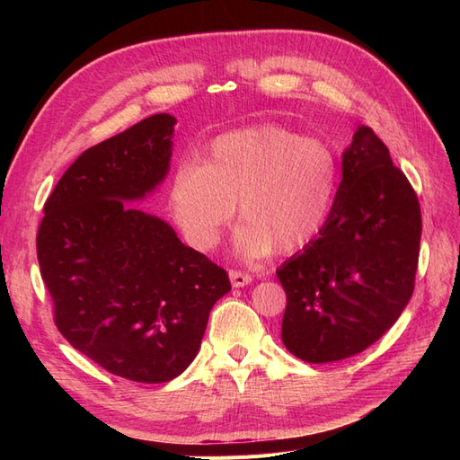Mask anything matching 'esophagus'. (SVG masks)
Here are the masks:
<instances>
[{
	"label": "esophagus",
	"instance_id": "34e87169",
	"mask_svg": "<svg viewBox=\"0 0 460 460\" xmlns=\"http://www.w3.org/2000/svg\"><path fill=\"white\" fill-rule=\"evenodd\" d=\"M253 278L249 276L247 272H242V270H230V282L234 288H243L247 284H252Z\"/></svg>",
	"mask_w": 460,
	"mask_h": 460
}]
</instances>
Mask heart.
Wrapping results in <instances>:
<instances>
[{
  "mask_svg": "<svg viewBox=\"0 0 460 460\" xmlns=\"http://www.w3.org/2000/svg\"><path fill=\"white\" fill-rule=\"evenodd\" d=\"M340 159L320 137L264 124L218 136L196 163L176 166L169 205L184 238L211 249L234 217V252L296 253L323 232L340 190Z\"/></svg>",
  "mask_w": 460,
  "mask_h": 460,
  "instance_id": "obj_1",
  "label": "heart"
}]
</instances>
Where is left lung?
<instances>
[{
  "mask_svg": "<svg viewBox=\"0 0 460 460\" xmlns=\"http://www.w3.org/2000/svg\"><path fill=\"white\" fill-rule=\"evenodd\" d=\"M419 198L368 127L343 151L336 203L318 238L276 270L286 291L282 341L305 363L365 351L395 324L414 289Z\"/></svg>",
  "mask_w": 460,
  "mask_h": 460,
  "instance_id": "left-lung-1",
  "label": "left lung"
}]
</instances>
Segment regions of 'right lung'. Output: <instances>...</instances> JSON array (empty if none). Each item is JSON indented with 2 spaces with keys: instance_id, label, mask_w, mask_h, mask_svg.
<instances>
[{
  "instance_id": "right-lung-1",
  "label": "right lung",
  "mask_w": 460,
  "mask_h": 460,
  "mask_svg": "<svg viewBox=\"0 0 460 460\" xmlns=\"http://www.w3.org/2000/svg\"><path fill=\"white\" fill-rule=\"evenodd\" d=\"M176 119L159 113L86 149L44 205L38 262L55 326L132 382L163 384L196 358L228 274L178 240L144 199L169 174Z\"/></svg>"
}]
</instances>
